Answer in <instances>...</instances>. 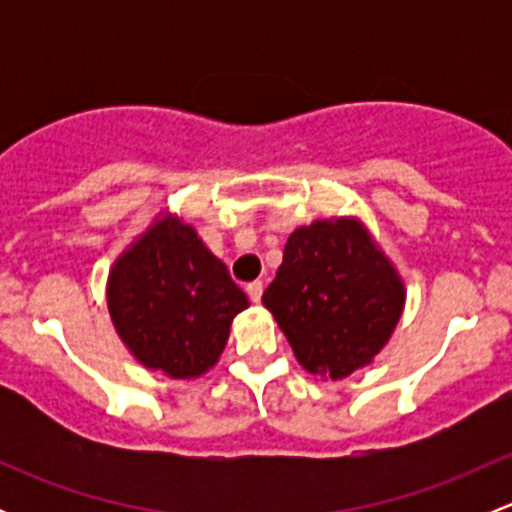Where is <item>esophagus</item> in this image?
I'll use <instances>...</instances> for the list:
<instances>
[{
    "label": "esophagus",
    "instance_id": "obj_1",
    "mask_svg": "<svg viewBox=\"0 0 512 512\" xmlns=\"http://www.w3.org/2000/svg\"><path fill=\"white\" fill-rule=\"evenodd\" d=\"M262 292H265V285H262L260 280H255V282H250V285H247V294H250V299L255 304L262 299Z\"/></svg>",
    "mask_w": 512,
    "mask_h": 512
}]
</instances>
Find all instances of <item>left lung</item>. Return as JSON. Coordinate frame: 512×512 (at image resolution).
Listing matches in <instances>:
<instances>
[{"label":"left lung","mask_w":512,"mask_h":512,"mask_svg":"<svg viewBox=\"0 0 512 512\" xmlns=\"http://www.w3.org/2000/svg\"><path fill=\"white\" fill-rule=\"evenodd\" d=\"M262 304L312 376L347 379L389 344L406 285L369 227L354 215L314 220L287 237Z\"/></svg>","instance_id":"1"}]
</instances>
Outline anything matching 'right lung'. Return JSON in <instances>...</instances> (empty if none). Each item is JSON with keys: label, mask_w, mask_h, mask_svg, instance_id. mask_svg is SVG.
<instances>
[{"label": "right lung", "mask_w": 512, "mask_h": 512, "mask_svg": "<svg viewBox=\"0 0 512 512\" xmlns=\"http://www.w3.org/2000/svg\"><path fill=\"white\" fill-rule=\"evenodd\" d=\"M106 304L133 359L170 379H198L213 369L232 319L250 307L225 262L168 210L113 260Z\"/></svg>", "instance_id": "add662e5"}]
</instances>
